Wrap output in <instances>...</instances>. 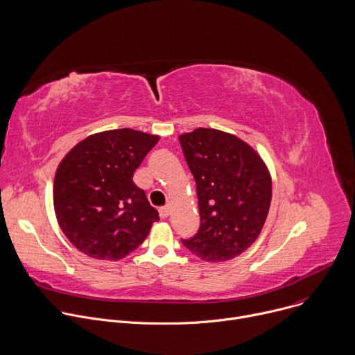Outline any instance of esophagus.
I'll use <instances>...</instances> for the list:
<instances>
[{"label":"esophagus","mask_w":355,"mask_h":355,"mask_svg":"<svg viewBox=\"0 0 355 355\" xmlns=\"http://www.w3.org/2000/svg\"><path fill=\"white\" fill-rule=\"evenodd\" d=\"M159 212H160V218H162V219H166V218H168V216H170V208H168V207H163V208H160V209H159Z\"/></svg>","instance_id":"1"}]
</instances>
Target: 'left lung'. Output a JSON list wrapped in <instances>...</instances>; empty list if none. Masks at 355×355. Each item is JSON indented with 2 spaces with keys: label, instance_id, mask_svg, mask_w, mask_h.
<instances>
[{
  "label": "left lung",
  "instance_id": "8db88e82",
  "mask_svg": "<svg viewBox=\"0 0 355 355\" xmlns=\"http://www.w3.org/2000/svg\"><path fill=\"white\" fill-rule=\"evenodd\" d=\"M196 184L200 226L182 244L200 260L227 261L256 241L266 223L272 188L256 150L234 135L199 128L180 137Z\"/></svg>",
  "mask_w": 355,
  "mask_h": 355
}]
</instances>
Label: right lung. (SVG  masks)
<instances>
[{"mask_svg":"<svg viewBox=\"0 0 355 355\" xmlns=\"http://www.w3.org/2000/svg\"><path fill=\"white\" fill-rule=\"evenodd\" d=\"M159 136L129 128L77 143L58 167L55 212L66 237L84 254L116 261L147 237L159 212L133 182V173Z\"/></svg>","mask_w":355,"mask_h":355,"instance_id":"1","label":"right lung"}]
</instances>
